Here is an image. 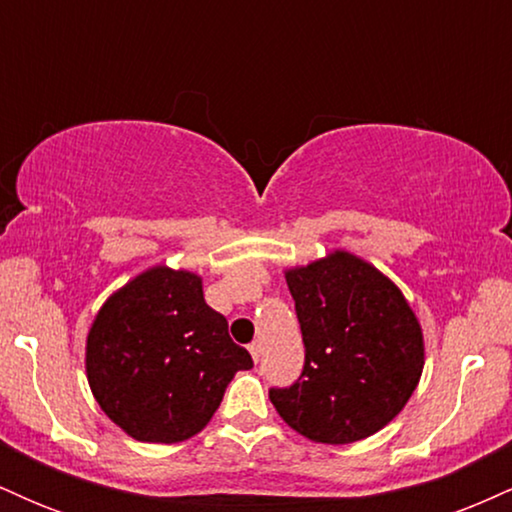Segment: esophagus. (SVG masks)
Instances as JSON below:
<instances>
[{
    "mask_svg": "<svg viewBox=\"0 0 512 512\" xmlns=\"http://www.w3.org/2000/svg\"><path fill=\"white\" fill-rule=\"evenodd\" d=\"M250 354H252V358H255V361H260L262 344H260V342H252V344H250Z\"/></svg>",
    "mask_w": 512,
    "mask_h": 512,
    "instance_id": "esophagus-1",
    "label": "esophagus"
}]
</instances>
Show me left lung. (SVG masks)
<instances>
[{
	"instance_id": "left-lung-1",
	"label": "left lung",
	"mask_w": 512,
	"mask_h": 512,
	"mask_svg": "<svg viewBox=\"0 0 512 512\" xmlns=\"http://www.w3.org/2000/svg\"><path fill=\"white\" fill-rule=\"evenodd\" d=\"M305 344L301 378L269 399L301 436L363 440L409 402L424 370V332L383 272L346 250L286 269Z\"/></svg>"
}]
</instances>
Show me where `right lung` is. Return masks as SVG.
<instances>
[{"label": "right lung", "instance_id": "obj_1", "mask_svg": "<svg viewBox=\"0 0 512 512\" xmlns=\"http://www.w3.org/2000/svg\"><path fill=\"white\" fill-rule=\"evenodd\" d=\"M252 358L204 301L202 276L158 264L98 310L86 375L101 409L134 440L180 443L209 424Z\"/></svg>", "mask_w": 512, "mask_h": 512}]
</instances>
